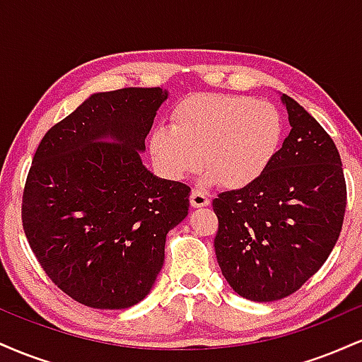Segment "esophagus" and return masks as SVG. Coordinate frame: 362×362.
I'll return each mask as SVG.
<instances>
[{"instance_id": "esophagus-1", "label": "esophagus", "mask_w": 362, "mask_h": 362, "mask_svg": "<svg viewBox=\"0 0 362 362\" xmlns=\"http://www.w3.org/2000/svg\"><path fill=\"white\" fill-rule=\"evenodd\" d=\"M211 199L207 192L204 190H199V189H194L192 192H190V204L192 207H204V206H209Z\"/></svg>"}]
</instances>
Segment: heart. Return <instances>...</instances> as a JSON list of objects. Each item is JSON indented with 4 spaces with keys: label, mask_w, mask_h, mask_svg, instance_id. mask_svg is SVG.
Listing matches in <instances>:
<instances>
[{
    "label": "heart",
    "mask_w": 362,
    "mask_h": 362,
    "mask_svg": "<svg viewBox=\"0 0 362 362\" xmlns=\"http://www.w3.org/2000/svg\"><path fill=\"white\" fill-rule=\"evenodd\" d=\"M284 120L276 105L242 95L199 93L172 114V127H156L149 151L161 175L182 180L201 168L228 189L255 184L281 148Z\"/></svg>",
    "instance_id": "b5f03b06"
}]
</instances>
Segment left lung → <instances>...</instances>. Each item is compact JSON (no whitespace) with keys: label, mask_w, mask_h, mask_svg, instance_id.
I'll use <instances>...</instances> for the list:
<instances>
[{"label":"left lung","mask_w":362,"mask_h":362,"mask_svg":"<svg viewBox=\"0 0 362 362\" xmlns=\"http://www.w3.org/2000/svg\"><path fill=\"white\" fill-rule=\"evenodd\" d=\"M291 132L255 184L218 195L216 259L235 293L269 303L318 272L337 243L346 213L340 155L325 129L281 95Z\"/></svg>","instance_id":"left-lung-1"}]
</instances>
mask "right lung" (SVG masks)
<instances>
[{
	"label": "right lung",
	"mask_w": 362,
	"mask_h": 362,
	"mask_svg": "<svg viewBox=\"0 0 362 362\" xmlns=\"http://www.w3.org/2000/svg\"><path fill=\"white\" fill-rule=\"evenodd\" d=\"M163 88L98 91L47 131L23 192V230L57 288L81 305L124 310L148 296L190 187L153 175L141 153Z\"/></svg>",
	"instance_id": "add662e5"
}]
</instances>
